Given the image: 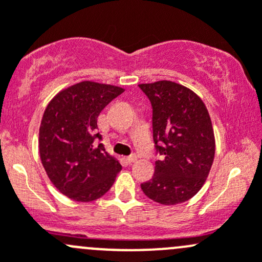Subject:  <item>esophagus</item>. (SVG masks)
I'll use <instances>...</instances> for the list:
<instances>
[{
    "mask_svg": "<svg viewBox=\"0 0 262 262\" xmlns=\"http://www.w3.org/2000/svg\"><path fill=\"white\" fill-rule=\"evenodd\" d=\"M137 160H138V157H137V155H130V156H129V157H126V161H128L129 163L136 162Z\"/></svg>",
    "mask_w": 262,
    "mask_h": 262,
    "instance_id": "1",
    "label": "esophagus"
}]
</instances>
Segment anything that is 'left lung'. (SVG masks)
Here are the masks:
<instances>
[{"instance_id":"obj_1","label":"left lung","mask_w":262,"mask_h":262,"mask_svg":"<svg viewBox=\"0 0 262 262\" xmlns=\"http://www.w3.org/2000/svg\"><path fill=\"white\" fill-rule=\"evenodd\" d=\"M139 87L152 104L153 141L162 156L141 187L153 202L181 204L202 189L212 168L215 139L209 113L194 91L176 82Z\"/></svg>"}]
</instances>
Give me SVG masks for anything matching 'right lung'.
I'll list each match as a JSON object with an SVG mask.
<instances>
[{
    "label": "right lung",
    "mask_w": 262,
    "mask_h": 262,
    "mask_svg": "<svg viewBox=\"0 0 262 262\" xmlns=\"http://www.w3.org/2000/svg\"><path fill=\"white\" fill-rule=\"evenodd\" d=\"M124 89L82 81L58 92L46 107L39 128V155L52 184L70 199L92 202L106 194L121 165L95 146L97 118Z\"/></svg>",
    "instance_id": "right-lung-1"
}]
</instances>
